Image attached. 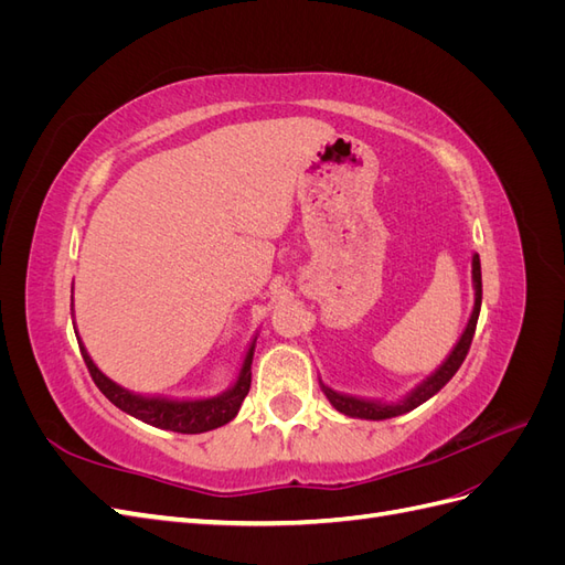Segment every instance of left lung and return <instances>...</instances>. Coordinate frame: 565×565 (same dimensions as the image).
Instances as JSON below:
<instances>
[{
  "instance_id": "1",
  "label": "left lung",
  "mask_w": 565,
  "mask_h": 565,
  "mask_svg": "<svg viewBox=\"0 0 565 565\" xmlns=\"http://www.w3.org/2000/svg\"><path fill=\"white\" fill-rule=\"evenodd\" d=\"M471 276H473V289H476V301H473V311L469 318V324L465 334L457 341V347L452 349V353L448 355V361L443 363L429 380L424 384H419L409 396L398 403V405H386V403H372V401H361V398H349V396H341V393H334L332 388L322 386L324 396L328 401L339 409V413H344L349 417H361V419H388V417H398L409 413V409H415L417 405H422L424 401H429L434 393H438L443 386H446L452 377L455 372L459 370V365L465 363V358L469 353L471 347V339L476 332V322H478V313H481V299H483V282H481V259H478V254H473V262H471Z\"/></svg>"
}]
</instances>
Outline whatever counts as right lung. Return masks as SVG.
<instances>
[{"instance_id":"add662e5","label":"right lung","mask_w":565,"mask_h":565,"mask_svg":"<svg viewBox=\"0 0 565 565\" xmlns=\"http://www.w3.org/2000/svg\"><path fill=\"white\" fill-rule=\"evenodd\" d=\"M79 351H82L84 363H87V370L92 374L94 384L100 388V393H104V396L113 405L125 409L127 415H131L136 419L158 426V429L177 431V434H202V431L216 429V426L228 424L237 415V409H241L245 396L249 393V384H252L254 344L249 347V351L245 355L241 377H237L233 388L221 393V396L204 398V401H167V398L136 396V393H129L127 388L110 382L106 374L94 365L87 349L82 347V341H79Z\"/></svg>"}]
</instances>
